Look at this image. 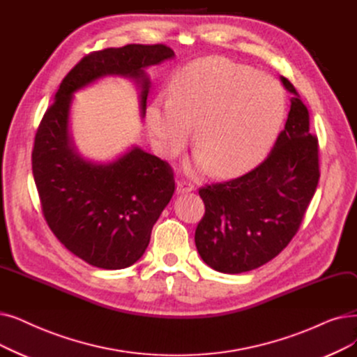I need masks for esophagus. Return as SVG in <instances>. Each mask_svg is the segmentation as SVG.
Wrapping results in <instances>:
<instances>
[{
  "instance_id": "34e87169",
  "label": "esophagus",
  "mask_w": 357,
  "mask_h": 357,
  "mask_svg": "<svg viewBox=\"0 0 357 357\" xmlns=\"http://www.w3.org/2000/svg\"><path fill=\"white\" fill-rule=\"evenodd\" d=\"M176 191L181 192V194L191 192V191H194V183L190 182V181H187V179L178 181V183H176Z\"/></svg>"
}]
</instances>
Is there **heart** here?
Masks as SVG:
<instances>
[{
  "instance_id": "b5f03b06",
  "label": "heart",
  "mask_w": 357,
  "mask_h": 357,
  "mask_svg": "<svg viewBox=\"0 0 357 357\" xmlns=\"http://www.w3.org/2000/svg\"><path fill=\"white\" fill-rule=\"evenodd\" d=\"M284 115V93L273 77L222 56L201 58L178 70L170 96L159 93L146 107L154 149L175 158L194 126L192 167L235 176L270 150Z\"/></svg>"
}]
</instances>
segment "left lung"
Wrapping results in <instances>:
<instances>
[{
  "mask_svg": "<svg viewBox=\"0 0 357 357\" xmlns=\"http://www.w3.org/2000/svg\"><path fill=\"white\" fill-rule=\"evenodd\" d=\"M284 130L268 158L251 172L199 188L206 213L195 230L199 257L215 271L255 270L280 254L296 235L319 181L318 138L296 89Z\"/></svg>",
  "mask_w": 357,
  "mask_h": 357,
  "instance_id": "obj_1",
  "label": "left lung"
}]
</instances>
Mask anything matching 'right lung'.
<instances>
[{
    "instance_id": "right-lung-1",
    "label": "right lung",
    "mask_w": 357,
    "mask_h": 357,
    "mask_svg": "<svg viewBox=\"0 0 357 357\" xmlns=\"http://www.w3.org/2000/svg\"><path fill=\"white\" fill-rule=\"evenodd\" d=\"M174 56L163 43L90 52L64 77L39 123L32 170L43 217L58 241L90 266L119 270L142 258L175 179L167 162L140 147L106 165L84 160L68 132L73 93L105 75L128 77L140 86L144 116L146 68Z\"/></svg>"
}]
</instances>
